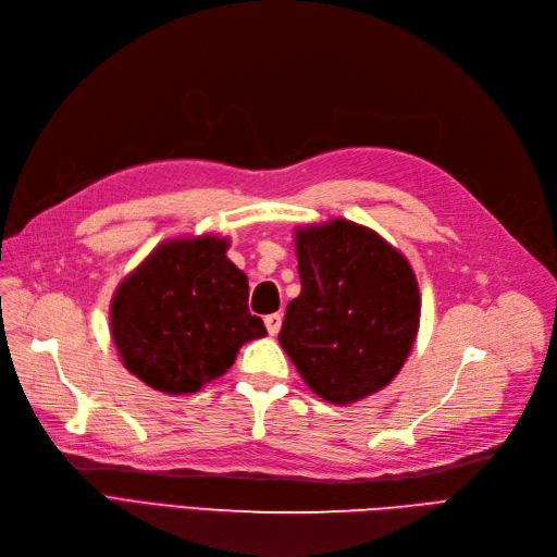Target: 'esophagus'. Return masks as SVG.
Returning a JSON list of instances; mask_svg holds the SVG:
<instances>
[{
    "label": "esophagus",
    "mask_w": 557,
    "mask_h": 557,
    "mask_svg": "<svg viewBox=\"0 0 557 557\" xmlns=\"http://www.w3.org/2000/svg\"><path fill=\"white\" fill-rule=\"evenodd\" d=\"M263 321H265L268 333H271V335H277V333H280V329H282V314H280V312L268 314Z\"/></svg>",
    "instance_id": "1"
}]
</instances>
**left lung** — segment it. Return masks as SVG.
I'll list each match as a JSON object with an SVG mask.
<instances>
[{"label":"left lung","instance_id":"obj_1","mask_svg":"<svg viewBox=\"0 0 557 557\" xmlns=\"http://www.w3.org/2000/svg\"><path fill=\"white\" fill-rule=\"evenodd\" d=\"M300 296L286 305L282 349L319 398L349 405L384 388L414 345L421 317L407 259L347 220L296 233Z\"/></svg>","mask_w":557,"mask_h":557}]
</instances>
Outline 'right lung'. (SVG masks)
Masks as SVG:
<instances>
[{
    "mask_svg": "<svg viewBox=\"0 0 557 557\" xmlns=\"http://www.w3.org/2000/svg\"><path fill=\"white\" fill-rule=\"evenodd\" d=\"M226 240L159 245L111 302L113 343L138 380L164 393H196L222 376L238 349L265 335L247 308L249 284L226 259Z\"/></svg>",
    "mask_w": 557,
    "mask_h": 557,
    "instance_id": "right-lung-1",
    "label": "right lung"
}]
</instances>
